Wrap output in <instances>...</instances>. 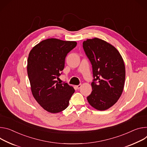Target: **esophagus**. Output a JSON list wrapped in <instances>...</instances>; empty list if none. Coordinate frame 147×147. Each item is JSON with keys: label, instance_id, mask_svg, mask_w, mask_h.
Here are the masks:
<instances>
[{"label": "esophagus", "instance_id": "1", "mask_svg": "<svg viewBox=\"0 0 147 147\" xmlns=\"http://www.w3.org/2000/svg\"><path fill=\"white\" fill-rule=\"evenodd\" d=\"M82 87V85L81 84H79V85H77V86H76V87L77 88V89H79V88H80V87Z\"/></svg>", "mask_w": 147, "mask_h": 147}]
</instances>
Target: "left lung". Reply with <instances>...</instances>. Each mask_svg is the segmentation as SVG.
I'll use <instances>...</instances> for the list:
<instances>
[{"instance_id": "left-lung-1", "label": "left lung", "mask_w": 147, "mask_h": 147, "mask_svg": "<svg viewBox=\"0 0 147 147\" xmlns=\"http://www.w3.org/2000/svg\"><path fill=\"white\" fill-rule=\"evenodd\" d=\"M93 74L92 92L87 98L93 108L107 110L121 96L125 78L124 60L117 49L98 38L87 39L83 43Z\"/></svg>"}]
</instances>
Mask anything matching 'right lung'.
<instances>
[{
	"label": "right lung",
	"instance_id": "right-lung-1",
	"mask_svg": "<svg viewBox=\"0 0 147 147\" xmlns=\"http://www.w3.org/2000/svg\"><path fill=\"white\" fill-rule=\"evenodd\" d=\"M77 45L74 41L47 38L36 45L29 53L27 70L32 94L42 107L51 113L67 107L75 90L56 79L64 68L67 55Z\"/></svg>",
	"mask_w": 147,
	"mask_h": 147
}]
</instances>
